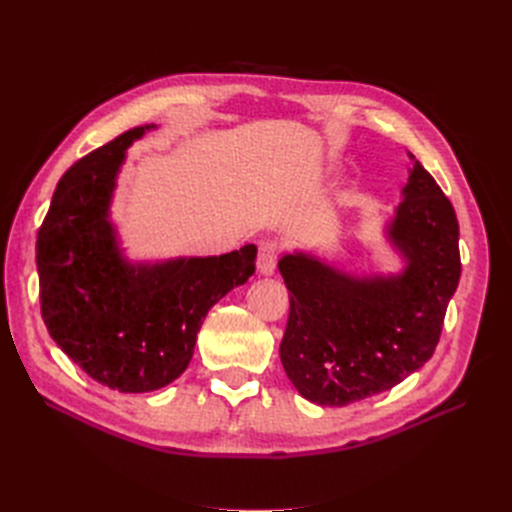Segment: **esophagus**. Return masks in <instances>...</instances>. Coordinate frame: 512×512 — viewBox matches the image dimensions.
<instances>
[{
    "label": "esophagus",
    "mask_w": 512,
    "mask_h": 512,
    "mask_svg": "<svg viewBox=\"0 0 512 512\" xmlns=\"http://www.w3.org/2000/svg\"><path fill=\"white\" fill-rule=\"evenodd\" d=\"M277 256H280V245L275 241H262L258 245V256H256V267L260 275H273Z\"/></svg>",
    "instance_id": "esophagus-1"
}]
</instances>
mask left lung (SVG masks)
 <instances>
[{"label":"left lung","instance_id":"obj_1","mask_svg":"<svg viewBox=\"0 0 512 512\" xmlns=\"http://www.w3.org/2000/svg\"><path fill=\"white\" fill-rule=\"evenodd\" d=\"M386 232L406 258L399 275L352 277L301 252L280 260L290 294L280 359L294 389L318 406L393 389L440 342L461 275L459 224L421 162Z\"/></svg>","mask_w":512,"mask_h":512}]
</instances>
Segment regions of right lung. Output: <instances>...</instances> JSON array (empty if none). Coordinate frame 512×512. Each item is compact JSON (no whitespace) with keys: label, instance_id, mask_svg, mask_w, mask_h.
<instances>
[{"label":"right lung","instance_id":"obj_1","mask_svg":"<svg viewBox=\"0 0 512 512\" xmlns=\"http://www.w3.org/2000/svg\"><path fill=\"white\" fill-rule=\"evenodd\" d=\"M138 126L87 153L59 179L38 230L42 320L89 378L119 393L156 391L190 365L209 309L256 269V245L158 265L123 258L108 207Z\"/></svg>","mask_w":512,"mask_h":512}]
</instances>
